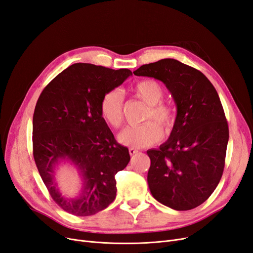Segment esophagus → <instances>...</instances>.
I'll return each mask as SVG.
<instances>
[{
    "label": "esophagus",
    "instance_id": "esophagus-1",
    "mask_svg": "<svg viewBox=\"0 0 253 253\" xmlns=\"http://www.w3.org/2000/svg\"><path fill=\"white\" fill-rule=\"evenodd\" d=\"M128 152H129V155L131 156H133V155H135L136 153H138V151H137L136 149H134V148H131V149H128Z\"/></svg>",
    "mask_w": 253,
    "mask_h": 253
}]
</instances>
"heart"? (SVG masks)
I'll list each match as a JSON object with an SVG mask.
<instances>
[{
	"label": "heart",
	"mask_w": 253,
	"mask_h": 253,
	"mask_svg": "<svg viewBox=\"0 0 253 253\" xmlns=\"http://www.w3.org/2000/svg\"><path fill=\"white\" fill-rule=\"evenodd\" d=\"M134 94L148 105L143 119H155L165 129L170 133L175 124V113L171 106L162 102L165 88L155 80H142L133 88ZM102 118L111 126L118 128L124 119V94L118 88H114L103 95L100 102ZM163 138V129L152 121L143 122L139 126H127L122 131L118 139L121 143L134 148H145L155 144Z\"/></svg>",
	"instance_id": "heart-1"
}]
</instances>
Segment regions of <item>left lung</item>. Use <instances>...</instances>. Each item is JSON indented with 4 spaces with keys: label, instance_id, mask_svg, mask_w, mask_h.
<instances>
[{
    "label": "left lung",
    "instance_id": "1",
    "mask_svg": "<svg viewBox=\"0 0 253 253\" xmlns=\"http://www.w3.org/2000/svg\"><path fill=\"white\" fill-rule=\"evenodd\" d=\"M134 75L162 81L177 108L169 138L147 151L151 193L171 209H194L213 193L225 167L229 128L217 91L202 72L175 59L144 64Z\"/></svg>",
    "mask_w": 253,
    "mask_h": 253
}]
</instances>
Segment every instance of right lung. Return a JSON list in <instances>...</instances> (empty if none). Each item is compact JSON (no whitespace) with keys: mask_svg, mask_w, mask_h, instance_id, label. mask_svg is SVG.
I'll return each mask as SVG.
<instances>
[{"mask_svg":"<svg viewBox=\"0 0 253 253\" xmlns=\"http://www.w3.org/2000/svg\"><path fill=\"white\" fill-rule=\"evenodd\" d=\"M132 72L89 63H75L43 89L33 118L34 158L50 196L64 211L89 216L116 197L115 175L129 162L127 148L114 138L100 113L103 95L121 85ZM70 162L79 171L78 197L60 192L56 167Z\"/></svg>","mask_w":253,"mask_h":253,"instance_id":"obj_1","label":"right lung"}]
</instances>
